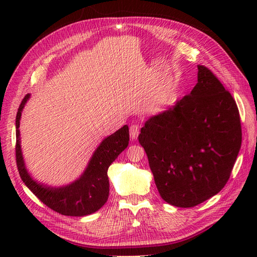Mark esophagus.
Listing matches in <instances>:
<instances>
[{"label": "esophagus", "mask_w": 257, "mask_h": 257, "mask_svg": "<svg viewBox=\"0 0 257 257\" xmlns=\"http://www.w3.org/2000/svg\"><path fill=\"white\" fill-rule=\"evenodd\" d=\"M130 132V139L136 140L139 136V125L138 124H132L129 128Z\"/></svg>", "instance_id": "obj_1"}]
</instances>
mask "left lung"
<instances>
[{
  "label": "left lung",
  "instance_id": "obj_1",
  "mask_svg": "<svg viewBox=\"0 0 257 257\" xmlns=\"http://www.w3.org/2000/svg\"><path fill=\"white\" fill-rule=\"evenodd\" d=\"M138 139L161 198L192 207L230 179L242 144L238 108L216 76L199 65L192 91L147 120Z\"/></svg>",
  "mask_w": 257,
  "mask_h": 257
}]
</instances>
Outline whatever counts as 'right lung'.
Here are the masks:
<instances>
[{"mask_svg": "<svg viewBox=\"0 0 257 257\" xmlns=\"http://www.w3.org/2000/svg\"><path fill=\"white\" fill-rule=\"evenodd\" d=\"M27 94L16 113V146L15 156L18 170L25 185L34 193L40 201L59 214L68 216H85L98 211L106 203L109 195L108 168L117 157L127 148L129 144V128H122L102 140L95 150L86 170L78 180L66 187L51 188L37 183L27 172L20 143V120L22 110L29 100Z\"/></svg>", "mask_w": 257, "mask_h": 257, "instance_id": "right-lung-1", "label": "right lung"}]
</instances>
